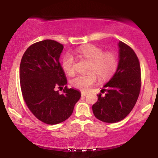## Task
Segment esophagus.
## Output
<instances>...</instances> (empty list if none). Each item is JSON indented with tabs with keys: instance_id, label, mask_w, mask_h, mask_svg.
Here are the masks:
<instances>
[{
	"instance_id": "esophagus-1",
	"label": "esophagus",
	"mask_w": 158,
	"mask_h": 158,
	"mask_svg": "<svg viewBox=\"0 0 158 158\" xmlns=\"http://www.w3.org/2000/svg\"><path fill=\"white\" fill-rule=\"evenodd\" d=\"M87 94H87V93H86V92H84V91H82V92H81V96H85Z\"/></svg>"
}]
</instances>
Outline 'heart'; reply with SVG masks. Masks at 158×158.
Returning a JSON list of instances; mask_svg holds the SVG:
<instances>
[{
    "mask_svg": "<svg viewBox=\"0 0 158 158\" xmlns=\"http://www.w3.org/2000/svg\"><path fill=\"white\" fill-rule=\"evenodd\" d=\"M77 53L88 62V74L78 75L71 80L74 88L82 90H89L97 81V76L101 81L111 78L118 67V59L116 54L106 52L96 45L88 44L77 49ZM62 67L64 73L72 75L75 73V59L70 54H66L62 61Z\"/></svg>",
    "mask_w": 158,
    "mask_h": 158,
    "instance_id": "1",
    "label": "heart"
}]
</instances>
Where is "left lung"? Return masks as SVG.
Instances as JSON below:
<instances>
[{"label": "left lung", "instance_id": "8db88e82", "mask_svg": "<svg viewBox=\"0 0 158 158\" xmlns=\"http://www.w3.org/2000/svg\"><path fill=\"white\" fill-rule=\"evenodd\" d=\"M117 70L103 86L92 106L98 119L106 123L120 122L133 109L141 88V69L137 55L127 44L119 42Z\"/></svg>", "mask_w": 158, "mask_h": 158}]
</instances>
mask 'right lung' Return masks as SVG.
I'll list each match as a JSON object with an SVG mask.
<instances>
[{"mask_svg":"<svg viewBox=\"0 0 158 158\" xmlns=\"http://www.w3.org/2000/svg\"><path fill=\"white\" fill-rule=\"evenodd\" d=\"M64 47L46 40L31 44L23 54L19 78L26 104L35 117L47 124H57L70 117L81 94L66 86V76L59 62ZM60 94L56 88H63Z\"/></svg>","mask_w":158,"mask_h":158,"instance_id":"1","label":"right lung"}]
</instances>
